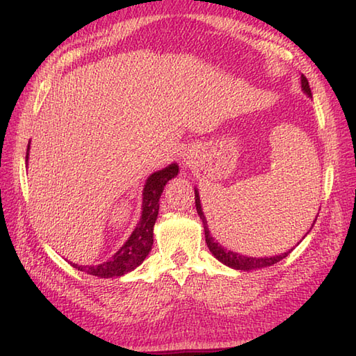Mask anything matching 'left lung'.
<instances>
[{
  "mask_svg": "<svg viewBox=\"0 0 356 356\" xmlns=\"http://www.w3.org/2000/svg\"><path fill=\"white\" fill-rule=\"evenodd\" d=\"M300 82H301V90H303V93L307 96V97H312V92H311V87H309V82L306 79L305 74H301L300 76ZM194 194H195V209H197V214L200 217V220L203 223V231H205V240H207V245L209 248L211 254H213L216 259L223 263L225 266L228 268H232L236 270H243V272H249V270H255V269H263V268H268V266H272V264L278 263L280 260H283L284 257H287L291 254L292 249H289V251H286L283 254H278V255H272V257H248V255H241L238 252H234V251H229V249H226L225 246H222L218 241L211 236L209 234V228H208V222H207V217L205 214H203V209H202V202H200V195H199V190L197 188H194ZM315 220L316 217L314 218V223L312 226L315 225ZM311 226V229H312ZM309 229V231H311ZM307 231V232H309ZM306 237V236H305ZM303 237V238H305ZM301 238V240H303ZM300 240V241H301ZM298 241V243H300ZM297 243V245H298ZM295 245V246H297Z\"/></svg>",
  "mask_w": 356,
  "mask_h": 356,
  "instance_id": "8db88e82",
  "label": "left lung"
}]
</instances>
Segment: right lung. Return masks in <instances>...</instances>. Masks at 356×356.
I'll return each instance as SVG.
<instances>
[{
    "label": "right lung",
    "mask_w": 356,
    "mask_h": 356,
    "mask_svg": "<svg viewBox=\"0 0 356 356\" xmlns=\"http://www.w3.org/2000/svg\"><path fill=\"white\" fill-rule=\"evenodd\" d=\"M29 149L30 143L27 147L26 162H29ZM177 174L179 165L176 162L149 174L142 191V211L139 222L133 229L131 236L128 237L125 243L107 261L95 264V266H82V264L78 263H70L72 266L76 268L78 270L86 272L88 275H95L99 278H113L122 277L128 274V272L134 270L139 264H142V261L148 257L151 248H153V231L159 214V199H161L165 185L171 179L176 177Z\"/></svg>",
    "instance_id": "obj_1"
}]
</instances>
